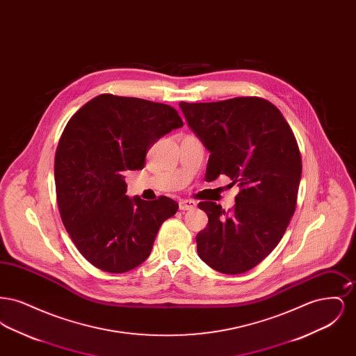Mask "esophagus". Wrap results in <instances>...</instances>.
<instances>
[{
    "instance_id": "esophagus-1",
    "label": "esophagus",
    "mask_w": 356,
    "mask_h": 356,
    "mask_svg": "<svg viewBox=\"0 0 356 356\" xmlns=\"http://www.w3.org/2000/svg\"><path fill=\"white\" fill-rule=\"evenodd\" d=\"M196 207V203L193 200H180L179 202V208L181 211H189V209H193Z\"/></svg>"
}]
</instances>
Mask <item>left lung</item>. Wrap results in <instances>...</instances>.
Wrapping results in <instances>:
<instances>
[{"instance_id":"left-lung-1","label":"left lung","mask_w":356,"mask_h":356,"mask_svg":"<svg viewBox=\"0 0 356 356\" xmlns=\"http://www.w3.org/2000/svg\"><path fill=\"white\" fill-rule=\"evenodd\" d=\"M189 127L211 152L205 180L220 175L240 186L225 212L200 202L208 224L196 236L197 254L211 268L236 275L271 254L295 212L302 177L296 137L282 112L261 97L180 102Z\"/></svg>"}]
</instances>
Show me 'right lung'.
I'll return each instance as SVG.
<instances>
[{
	"mask_svg": "<svg viewBox=\"0 0 356 356\" xmlns=\"http://www.w3.org/2000/svg\"><path fill=\"white\" fill-rule=\"evenodd\" d=\"M183 125L167 104L111 93L69 120L54 156L56 197L72 241L99 270L122 273L140 266L161 224L177 212L167 196L129 199L124 175L143 170L153 143Z\"/></svg>",
	"mask_w": 356,
	"mask_h": 356,
	"instance_id": "1",
	"label": "right lung"
}]
</instances>
